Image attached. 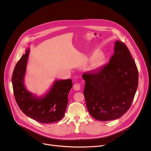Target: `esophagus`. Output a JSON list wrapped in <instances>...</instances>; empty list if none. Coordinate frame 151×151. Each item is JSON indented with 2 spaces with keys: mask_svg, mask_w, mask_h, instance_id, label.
Returning a JSON list of instances; mask_svg holds the SVG:
<instances>
[{
  "mask_svg": "<svg viewBox=\"0 0 151 151\" xmlns=\"http://www.w3.org/2000/svg\"><path fill=\"white\" fill-rule=\"evenodd\" d=\"M73 89H74L75 91H79V90L81 89L80 83H76L74 84V85H73Z\"/></svg>",
  "mask_w": 151,
  "mask_h": 151,
  "instance_id": "34e87169",
  "label": "esophagus"
}]
</instances>
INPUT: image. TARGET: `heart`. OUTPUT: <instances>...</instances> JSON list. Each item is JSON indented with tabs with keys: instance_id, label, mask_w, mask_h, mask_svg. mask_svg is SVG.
<instances>
[{
	"instance_id": "heart-1",
	"label": "heart",
	"mask_w": 151,
	"mask_h": 151,
	"mask_svg": "<svg viewBox=\"0 0 151 151\" xmlns=\"http://www.w3.org/2000/svg\"><path fill=\"white\" fill-rule=\"evenodd\" d=\"M88 60H93L90 66L91 70H97L102 67L106 61L105 55L101 53L100 50H96L91 54Z\"/></svg>"
}]
</instances>
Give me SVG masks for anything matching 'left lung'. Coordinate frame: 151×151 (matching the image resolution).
Listing matches in <instances>:
<instances>
[{
  "label": "left lung",
  "mask_w": 151,
  "mask_h": 151,
  "mask_svg": "<svg viewBox=\"0 0 151 151\" xmlns=\"http://www.w3.org/2000/svg\"><path fill=\"white\" fill-rule=\"evenodd\" d=\"M83 95L90 114L101 121L116 119L130 108L138 86L139 73L130 51L115 42L109 63L99 70L84 73Z\"/></svg>",
  "instance_id": "8db88e82"
}]
</instances>
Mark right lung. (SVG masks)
<instances>
[{"mask_svg": "<svg viewBox=\"0 0 151 151\" xmlns=\"http://www.w3.org/2000/svg\"><path fill=\"white\" fill-rule=\"evenodd\" d=\"M30 51L26 50L14 68L12 83L16 102L26 115L40 123H51L62 119L67 108L72 79L56 80L50 91L37 97L29 91L24 85Z\"/></svg>", "mask_w": 151, "mask_h": 151, "instance_id": "add662e5", "label": "right lung"}]
</instances>
